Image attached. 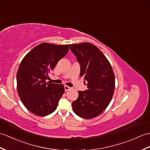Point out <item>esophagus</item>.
<instances>
[{
	"label": "esophagus",
	"instance_id": "esophagus-1",
	"mask_svg": "<svg viewBox=\"0 0 150 150\" xmlns=\"http://www.w3.org/2000/svg\"><path fill=\"white\" fill-rule=\"evenodd\" d=\"M70 89H71L70 87H69V86H64V90H65V91H68V90H69Z\"/></svg>",
	"mask_w": 150,
	"mask_h": 150
}]
</instances>
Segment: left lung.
Instances as JSON below:
<instances>
[{
  "label": "left lung",
  "mask_w": 150,
  "mask_h": 150,
  "mask_svg": "<svg viewBox=\"0 0 150 150\" xmlns=\"http://www.w3.org/2000/svg\"><path fill=\"white\" fill-rule=\"evenodd\" d=\"M81 66L80 76L88 89L79 91L72 103L74 112L84 119L98 116L109 105L115 88V76L109 61L98 47L90 43L69 45Z\"/></svg>",
  "instance_id": "left-lung-1"
}]
</instances>
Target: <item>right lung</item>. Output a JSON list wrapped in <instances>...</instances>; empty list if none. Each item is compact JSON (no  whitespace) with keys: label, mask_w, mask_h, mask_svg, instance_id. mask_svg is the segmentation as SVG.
<instances>
[{"label":"right lung","mask_w":150,"mask_h":150,"mask_svg":"<svg viewBox=\"0 0 150 150\" xmlns=\"http://www.w3.org/2000/svg\"><path fill=\"white\" fill-rule=\"evenodd\" d=\"M68 51V45L42 43L33 48L20 62L16 74L17 90L30 112L45 116L56 109L64 93V86L46 82V80Z\"/></svg>","instance_id":"right-lung-1"}]
</instances>
